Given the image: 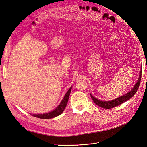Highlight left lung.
I'll use <instances>...</instances> for the list:
<instances>
[{
    "label": "left lung",
    "mask_w": 147,
    "mask_h": 147,
    "mask_svg": "<svg viewBox=\"0 0 147 147\" xmlns=\"http://www.w3.org/2000/svg\"><path fill=\"white\" fill-rule=\"evenodd\" d=\"M141 76H142V69L140 70L139 78V79H138V81L134 85V88H133L129 92H127V94H124L121 97H119L116 99L111 100V101H102V100H100L99 99L95 98V97H94L91 94L92 100L96 104L99 105V107H102L104 109H112V108L115 107H117L120 104H121L124 103V102L127 101V100L130 99L131 97L134 96V95L136 94V92H137L138 88H139V85H140V80H141Z\"/></svg>",
    "instance_id": "obj_1"
}]
</instances>
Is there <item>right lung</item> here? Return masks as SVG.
<instances>
[{
	"instance_id": "obj_1",
	"label": "right lung",
	"mask_w": 147,
	"mask_h": 147,
	"mask_svg": "<svg viewBox=\"0 0 147 147\" xmlns=\"http://www.w3.org/2000/svg\"><path fill=\"white\" fill-rule=\"evenodd\" d=\"M71 89H72V87H70V88L68 90V91L67 92V93L64 97V99H63V100L61 101V104L58 106H57V107L55 110L52 111V112H51L50 113H44V114H37V115L34 114L32 115H33V116L35 117L39 118L41 119H50V118H55L56 117L59 116V115H61L62 113L63 112V111L64 110L67 104L68 100L69 98V96L70 94Z\"/></svg>"
}]
</instances>
